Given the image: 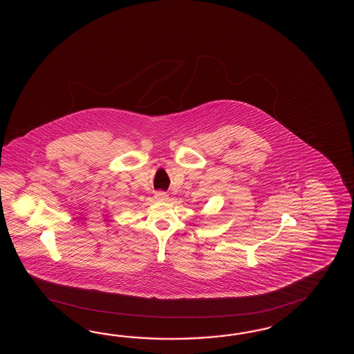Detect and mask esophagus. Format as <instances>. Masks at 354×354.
I'll return each mask as SVG.
<instances>
[{"label": "esophagus", "mask_w": 354, "mask_h": 354, "mask_svg": "<svg viewBox=\"0 0 354 354\" xmlns=\"http://www.w3.org/2000/svg\"><path fill=\"white\" fill-rule=\"evenodd\" d=\"M154 197H156L158 201H167V200H168V195H167L166 192H163V191L156 192Z\"/></svg>", "instance_id": "esophagus-1"}]
</instances>
